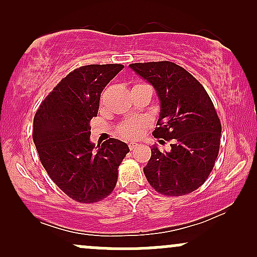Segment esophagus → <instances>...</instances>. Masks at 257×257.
<instances>
[{
	"instance_id": "1",
	"label": "esophagus",
	"mask_w": 257,
	"mask_h": 257,
	"mask_svg": "<svg viewBox=\"0 0 257 257\" xmlns=\"http://www.w3.org/2000/svg\"><path fill=\"white\" fill-rule=\"evenodd\" d=\"M128 146H129V149H131V150H134V149H137V147L139 146V144L138 143H134V141H132V143L128 144Z\"/></svg>"
}]
</instances>
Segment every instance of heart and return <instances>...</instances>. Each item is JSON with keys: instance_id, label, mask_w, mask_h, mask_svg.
<instances>
[{"instance_id": "heart-1", "label": "heart", "mask_w": 257, "mask_h": 257, "mask_svg": "<svg viewBox=\"0 0 257 257\" xmlns=\"http://www.w3.org/2000/svg\"><path fill=\"white\" fill-rule=\"evenodd\" d=\"M143 122L141 120H137V119H129L125 120V122L120 123L118 125V135L122 138L125 139H135L138 138L139 135L141 134L143 132Z\"/></svg>"}]
</instances>
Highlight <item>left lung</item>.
I'll return each instance as SVG.
<instances>
[{
  "instance_id": "obj_1",
  "label": "left lung",
  "mask_w": 257,
  "mask_h": 257,
  "mask_svg": "<svg viewBox=\"0 0 257 257\" xmlns=\"http://www.w3.org/2000/svg\"><path fill=\"white\" fill-rule=\"evenodd\" d=\"M129 67L153 85L161 101L153 137L172 143L170 151L152 146L144 168L147 181L164 196L193 192L208 179L219 155L221 123L213 101L190 72L170 61Z\"/></svg>"
}]
</instances>
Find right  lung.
<instances>
[{
  "label": "right lung",
  "instance_id": "right-lung-1",
  "mask_svg": "<svg viewBox=\"0 0 257 257\" xmlns=\"http://www.w3.org/2000/svg\"><path fill=\"white\" fill-rule=\"evenodd\" d=\"M120 64L85 65L59 82L34 118V143L54 184L79 203H95L113 191L118 167L129 152L125 143L108 139L95 147L89 122L99 111L104 88Z\"/></svg>",
  "mask_w": 257,
  "mask_h": 257
}]
</instances>
